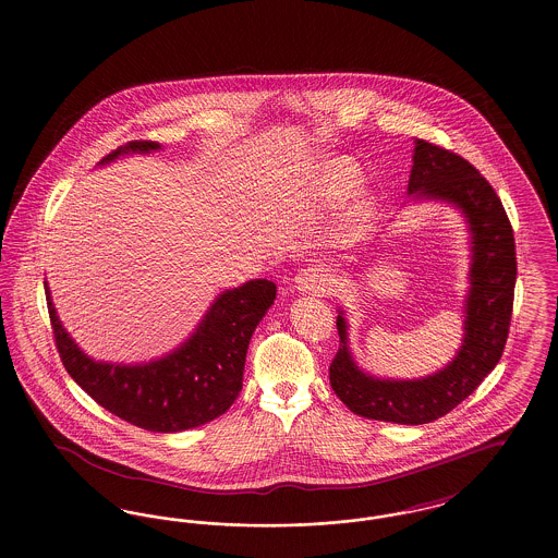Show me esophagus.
Segmentation results:
<instances>
[{"mask_svg": "<svg viewBox=\"0 0 558 558\" xmlns=\"http://www.w3.org/2000/svg\"><path fill=\"white\" fill-rule=\"evenodd\" d=\"M294 289L310 294H326L332 289V276L322 267H307L294 278Z\"/></svg>", "mask_w": 558, "mask_h": 558, "instance_id": "1", "label": "esophagus"}]
</instances>
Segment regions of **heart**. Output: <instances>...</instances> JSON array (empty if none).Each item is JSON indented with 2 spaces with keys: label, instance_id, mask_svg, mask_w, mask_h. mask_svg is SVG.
<instances>
[{
  "label": "heart",
  "instance_id": "heart-1",
  "mask_svg": "<svg viewBox=\"0 0 558 558\" xmlns=\"http://www.w3.org/2000/svg\"><path fill=\"white\" fill-rule=\"evenodd\" d=\"M360 180H362L360 169L355 165H351L349 160H326L319 169L316 182H314V192H316L318 201L330 205V203L341 201L345 194L360 184ZM372 213H374V198L366 190H360L343 209L341 228L349 236H357L368 228Z\"/></svg>",
  "mask_w": 558,
  "mask_h": 558
}]
</instances>
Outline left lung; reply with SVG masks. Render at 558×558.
Here are the masks:
<instances>
[{"instance_id": "1", "label": "left lung", "mask_w": 558, "mask_h": 558, "mask_svg": "<svg viewBox=\"0 0 558 558\" xmlns=\"http://www.w3.org/2000/svg\"><path fill=\"white\" fill-rule=\"evenodd\" d=\"M408 196L446 203L469 230V291L464 296V337L453 360L423 378H378L362 371L349 349V324L339 310V351L330 364L332 391L364 418L426 425L469 398L502 357L517 282L512 226L502 201L469 160L446 148L414 142Z\"/></svg>"}]
</instances>
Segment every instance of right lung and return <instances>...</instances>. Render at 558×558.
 I'll list each match as a JSON object with an SVG mask.
<instances>
[{
  "label": "right lung",
  "instance_id": "1",
  "mask_svg": "<svg viewBox=\"0 0 558 558\" xmlns=\"http://www.w3.org/2000/svg\"><path fill=\"white\" fill-rule=\"evenodd\" d=\"M155 150L157 142H130L100 165ZM44 287L56 347L71 378L110 414L153 433H180L228 412L242 389L248 341L276 299V284L266 278L226 289L182 345L150 362L117 364L98 362L75 343L58 318L48 282Z\"/></svg>",
  "mask_w": 558,
  "mask_h": 558
}]
</instances>
